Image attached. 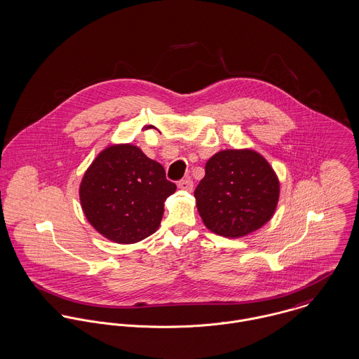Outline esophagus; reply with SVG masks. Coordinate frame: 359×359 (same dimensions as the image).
Masks as SVG:
<instances>
[{"label": "esophagus", "mask_w": 359, "mask_h": 359, "mask_svg": "<svg viewBox=\"0 0 359 359\" xmlns=\"http://www.w3.org/2000/svg\"><path fill=\"white\" fill-rule=\"evenodd\" d=\"M178 188L182 189V191H187V192H192L194 189V181L191 178H185V180H181L178 182Z\"/></svg>", "instance_id": "obj_1"}]
</instances>
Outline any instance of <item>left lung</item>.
<instances>
[{"label": "left lung", "instance_id": "left-lung-1", "mask_svg": "<svg viewBox=\"0 0 359 359\" xmlns=\"http://www.w3.org/2000/svg\"><path fill=\"white\" fill-rule=\"evenodd\" d=\"M195 197L205 228L238 238L271 219L280 198V181L259 152L224 149L207 161Z\"/></svg>", "mask_w": 359, "mask_h": 359}]
</instances>
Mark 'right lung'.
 I'll return each mask as SVG.
<instances>
[{"instance_id": "right-lung-1", "label": "right lung", "mask_w": 359, "mask_h": 359, "mask_svg": "<svg viewBox=\"0 0 359 359\" xmlns=\"http://www.w3.org/2000/svg\"><path fill=\"white\" fill-rule=\"evenodd\" d=\"M175 191L162 164L133 144H114L85 171L79 200L88 222L101 236L134 244L159 229L164 201Z\"/></svg>"}]
</instances>
